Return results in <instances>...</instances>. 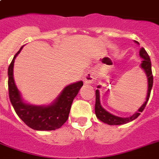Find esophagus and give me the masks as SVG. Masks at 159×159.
Wrapping results in <instances>:
<instances>
[{
	"label": "esophagus",
	"instance_id": "esophagus-1",
	"mask_svg": "<svg viewBox=\"0 0 159 159\" xmlns=\"http://www.w3.org/2000/svg\"><path fill=\"white\" fill-rule=\"evenodd\" d=\"M94 80H95V75L93 72H91V71H88V72H86V74H85V77H84L85 83L90 84V83H92Z\"/></svg>",
	"mask_w": 159,
	"mask_h": 159
}]
</instances>
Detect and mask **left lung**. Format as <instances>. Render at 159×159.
<instances>
[{"label":"left lung","instance_id":"left-lung-1","mask_svg":"<svg viewBox=\"0 0 159 159\" xmlns=\"http://www.w3.org/2000/svg\"><path fill=\"white\" fill-rule=\"evenodd\" d=\"M135 43L139 44V42L134 41ZM139 55L140 57L143 58L142 63H141V67L143 68V71L145 72L147 78H148V93H147V97H146L145 102L143 103L141 107L138 110L137 112L134 114L133 116H131L130 117L128 118H122V117H118V116H114L112 114L109 113L108 111H106L104 108H102V106H101V102H100V93L99 90L96 91V105H95V113L96 116L100 120L104 122L106 124H108L110 125H124V124L129 123L130 121L135 120L141 112H143V111L145 108L146 105L148 103V101L150 97V92L153 87V73H152V68H151V61L149 58V56L145 51V49L143 48H141L139 50ZM98 88H100V86H98Z\"/></svg>","mask_w":159,"mask_h":159}]
</instances>
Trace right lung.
Instances as JSON below:
<instances>
[{
  "label": "right lung",
  "mask_w": 159,
  "mask_h": 159,
  "mask_svg": "<svg viewBox=\"0 0 159 159\" xmlns=\"http://www.w3.org/2000/svg\"><path fill=\"white\" fill-rule=\"evenodd\" d=\"M23 47L16 53L8 67L9 97L16 114L25 125L35 130H54L68 119L72 103L83 85L82 81L68 85L49 106H34L23 102L13 77L14 62Z\"/></svg>",
  "instance_id": "add662e5"
}]
</instances>
